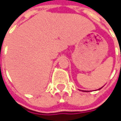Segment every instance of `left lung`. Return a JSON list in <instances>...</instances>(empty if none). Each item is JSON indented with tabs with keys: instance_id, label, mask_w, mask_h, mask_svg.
Returning a JSON list of instances; mask_svg holds the SVG:
<instances>
[{
	"instance_id": "1",
	"label": "left lung",
	"mask_w": 121,
	"mask_h": 121,
	"mask_svg": "<svg viewBox=\"0 0 121 121\" xmlns=\"http://www.w3.org/2000/svg\"><path fill=\"white\" fill-rule=\"evenodd\" d=\"M101 89H102V88H101Z\"/></svg>"
}]
</instances>
